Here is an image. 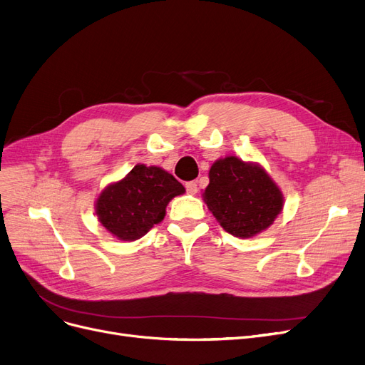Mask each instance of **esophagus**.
Wrapping results in <instances>:
<instances>
[{
  "mask_svg": "<svg viewBox=\"0 0 365 365\" xmlns=\"http://www.w3.org/2000/svg\"><path fill=\"white\" fill-rule=\"evenodd\" d=\"M185 187H186L187 194H191V195H195V194L198 192V186H197L195 182H187V183L185 185Z\"/></svg>",
  "mask_w": 365,
  "mask_h": 365,
  "instance_id": "1",
  "label": "esophagus"
}]
</instances>
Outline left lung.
Instances as JSON below:
<instances>
[{"instance_id":"8db88e82","label":"left lung","mask_w":365,"mask_h":365,"mask_svg":"<svg viewBox=\"0 0 365 365\" xmlns=\"http://www.w3.org/2000/svg\"><path fill=\"white\" fill-rule=\"evenodd\" d=\"M202 200L227 232L252 239L270 228L282 213L284 197L267 170L252 161L228 155L209 170Z\"/></svg>"}]
</instances>
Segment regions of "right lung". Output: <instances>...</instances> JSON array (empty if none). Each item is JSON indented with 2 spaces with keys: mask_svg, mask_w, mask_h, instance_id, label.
<instances>
[{
  "mask_svg": "<svg viewBox=\"0 0 365 365\" xmlns=\"http://www.w3.org/2000/svg\"><path fill=\"white\" fill-rule=\"evenodd\" d=\"M185 187L161 167L137 164L125 178L108 183L95 200L100 224L122 242H135L165 217L168 202Z\"/></svg>",
  "mask_w": 365,
  "mask_h": 365,
  "instance_id": "1",
  "label": "right lung"
}]
</instances>
